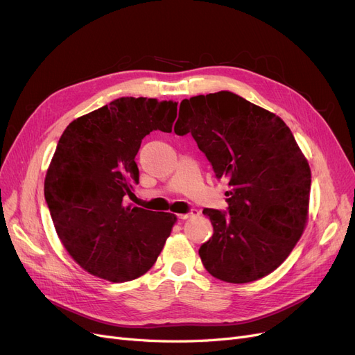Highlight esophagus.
<instances>
[{
	"label": "esophagus",
	"instance_id": "esophagus-1",
	"mask_svg": "<svg viewBox=\"0 0 355 355\" xmlns=\"http://www.w3.org/2000/svg\"><path fill=\"white\" fill-rule=\"evenodd\" d=\"M196 215H199V211H196V209H191V211H190L189 214H180V215H177V216H178L180 220H184V219H189V218L196 216Z\"/></svg>",
	"mask_w": 355,
	"mask_h": 355
}]
</instances>
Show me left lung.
<instances>
[{
	"label": "left lung",
	"instance_id": "left-lung-1",
	"mask_svg": "<svg viewBox=\"0 0 355 355\" xmlns=\"http://www.w3.org/2000/svg\"><path fill=\"white\" fill-rule=\"evenodd\" d=\"M175 135L191 133L228 181V212L203 209L214 235L199 248L212 277L247 284L290 256L306 228L311 173L291 133L275 114L228 90L182 99Z\"/></svg>",
	"mask_w": 355,
	"mask_h": 355
}]
</instances>
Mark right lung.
<instances>
[{"mask_svg":"<svg viewBox=\"0 0 355 355\" xmlns=\"http://www.w3.org/2000/svg\"><path fill=\"white\" fill-rule=\"evenodd\" d=\"M177 102L118 98L71 121L45 177V200L58 237L89 273L111 282L146 273L177 216L125 205L139 182L135 157L153 130L171 133Z\"/></svg>","mask_w":355,"mask_h":355,"instance_id":"1","label":"right lung"}]
</instances>
